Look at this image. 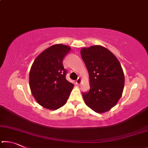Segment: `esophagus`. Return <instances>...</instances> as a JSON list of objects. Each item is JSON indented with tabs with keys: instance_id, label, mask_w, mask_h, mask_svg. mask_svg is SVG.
<instances>
[{
	"instance_id": "esophagus-1",
	"label": "esophagus",
	"mask_w": 148,
	"mask_h": 148,
	"mask_svg": "<svg viewBox=\"0 0 148 148\" xmlns=\"http://www.w3.org/2000/svg\"><path fill=\"white\" fill-rule=\"evenodd\" d=\"M81 82H82V79H81V78H80V77H78V78H77V79H76V84H77V85H80V84H81Z\"/></svg>"
}]
</instances>
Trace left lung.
Here are the masks:
<instances>
[{
    "label": "left lung",
    "instance_id": "obj_1",
    "mask_svg": "<svg viewBox=\"0 0 148 148\" xmlns=\"http://www.w3.org/2000/svg\"><path fill=\"white\" fill-rule=\"evenodd\" d=\"M82 59L89 76L90 89L82 97L90 108L97 113L111 109L121 98L125 76L118 59L101 46L81 49Z\"/></svg>",
    "mask_w": 148,
    "mask_h": 148
}]
</instances>
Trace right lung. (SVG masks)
<instances>
[{
  "label": "right lung",
  "instance_id": "1",
  "mask_svg": "<svg viewBox=\"0 0 148 148\" xmlns=\"http://www.w3.org/2000/svg\"><path fill=\"white\" fill-rule=\"evenodd\" d=\"M69 46L56 44L45 49L35 59L29 73V86L38 103L55 110L66 104L74 84L66 79L62 60Z\"/></svg>",
  "mask_w": 148,
  "mask_h": 148
}]
</instances>
